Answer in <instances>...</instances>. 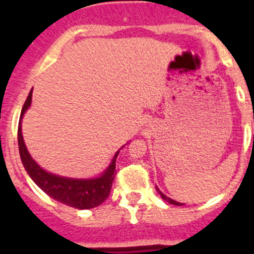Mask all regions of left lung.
Instances as JSON below:
<instances>
[{
  "label": "left lung",
  "instance_id": "obj_1",
  "mask_svg": "<svg viewBox=\"0 0 254 254\" xmlns=\"http://www.w3.org/2000/svg\"><path fill=\"white\" fill-rule=\"evenodd\" d=\"M157 191H158L159 195H161V197H162L163 200H166L167 203H170V204H174V205H183V204H182V203H179V201H175V200H173V199H170V197L166 196L165 193L161 192V191H159L158 189H157Z\"/></svg>",
  "mask_w": 254,
  "mask_h": 254
}]
</instances>
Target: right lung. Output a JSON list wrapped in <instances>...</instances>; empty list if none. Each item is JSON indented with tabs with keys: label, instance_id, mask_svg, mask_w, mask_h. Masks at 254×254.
Instances as JSON below:
<instances>
[{
	"label": "right lung",
	"instance_id": "1",
	"mask_svg": "<svg viewBox=\"0 0 254 254\" xmlns=\"http://www.w3.org/2000/svg\"><path fill=\"white\" fill-rule=\"evenodd\" d=\"M30 104H31V92L23 104L21 112V121L18 124L19 155H21L23 167L30 175V178L49 196L65 205L77 209H89L101 204L111 192L112 183H113L115 175L117 173L116 171V158L120 151L116 153L111 165L100 177L89 178V179H75V178L61 177V175H55V174L46 171L31 158V155L26 149L23 137H22V117L29 109Z\"/></svg>",
	"mask_w": 254,
	"mask_h": 254
}]
</instances>
